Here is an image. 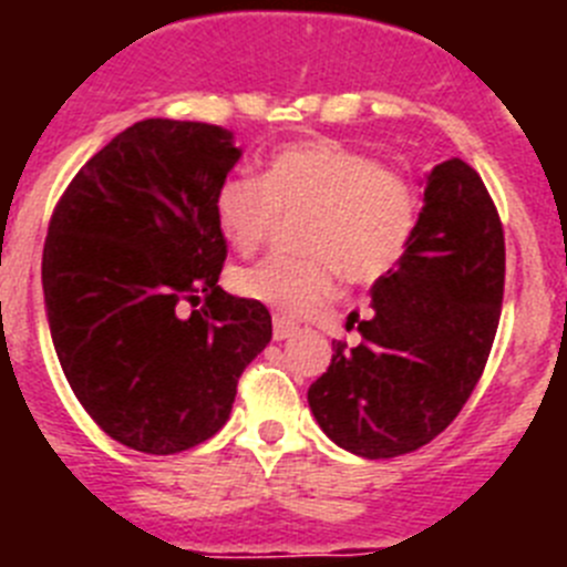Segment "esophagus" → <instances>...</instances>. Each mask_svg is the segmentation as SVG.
I'll use <instances>...</instances> for the list:
<instances>
[{"label": "esophagus", "instance_id": "obj_1", "mask_svg": "<svg viewBox=\"0 0 567 567\" xmlns=\"http://www.w3.org/2000/svg\"><path fill=\"white\" fill-rule=\"evenodd\" d=\"M295 332H298V327H295V323H289V320H284V318L272 320V338L275 340H289Z\"/></svg>", "mask_w": 567, "mask_h": 567}]
</instances>
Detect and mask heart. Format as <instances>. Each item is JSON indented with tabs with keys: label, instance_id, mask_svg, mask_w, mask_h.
<instances>
[{
	"label": "heart",
	"instance_id": "b5f03b06",
	"mask_svg": "<svg viewBox=\"0 0 567 567\" xmlns=\"http://www.w3.org/2000/svg\"><path fill=\"white\" fill-rule=\"evenodd\" d=\"M300 258H269L235 269L240 298L303 318L349 284H378L409 252L417 229V193L403 173L363 150L307 138L275 150L264 182L233 175L215 193V221L238 252H252L280 218H298Z\"/></svg>",
	"mask_w": 567,
	"mask_h": 567
}]
</instances>
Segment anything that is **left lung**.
<instances>
[{"label": "left lung", "instance_id": "left-lung-1", "mask_svg": "<svg viewBox=\"0 0 567 567\" xmlns=\"http://www.w3.org/2000/svg\"><path fill=\"white\" fill-rule=\"evenodd\" d=\"M505 287L503 224L463 158L423 178L409 252L372 287L360 343H332L309 385V409L332 443L358 457L417 452L471 398L497 334ZM358 315H349L354 323Z\"/></svg>", "mask_w": 567, "mask_h": 567}]
</instances>
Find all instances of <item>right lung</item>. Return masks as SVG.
I'll return each instance as SVG.
<instances>
[{
    "instance_id": "1",
    "label": "right lung",
    "mask_w": 567,
    "mask_h": 567,
    "mask_svg": "<svg viewBox=\"0 0 567 567\" xmlns=\"http://www.w3.org/2000/svg\"><path fill=\"white\" fill-rule=\"evenodd\" d=\"M224 127L147 118L64 189L42 255L44 312L70 389L99 429L178 454L229 420L240 372L272 340L269 309L218 287L215 193L238 164ZM205 307L177 312L182 297Z\"/></svg>"
}]
</instances>
